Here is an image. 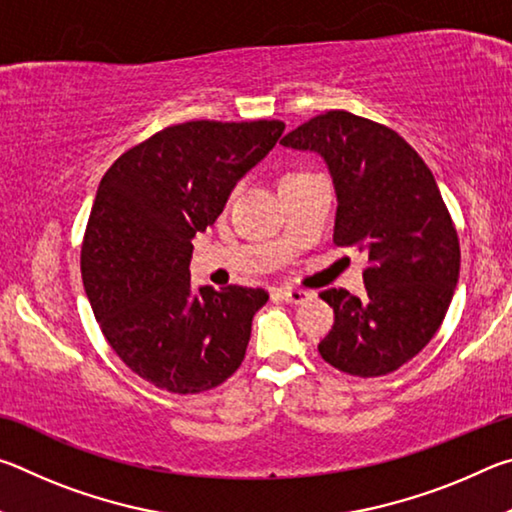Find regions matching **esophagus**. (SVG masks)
<instances>
[{
    "instance_id": "esophagus-1",
    "label": "esophagus",
    "mask_w": 512,
    "mask_h": 512,
    "mask_svg": "<svg viewBox=\"0 0 512 512\" xmlns=\"http://www.w3.org/2000/svg\"><path fill=\"white\" fill-rule=\"evenodd\" d=\"M277 296H280L284 302H289V305H302V302L311 298L307 291H302V289H291V287H282V289H277Z\"/></svg>"
}]
</instances>
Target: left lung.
<instances>
[{
	"label": "left lung",
	"mask_w": 512,
	"mask_h": 512,
	"mask_svg": "<svg viewBox=\"0 0 512 512\" xmlns=\"http://www.w3.org/2000/svg\"><path fill=\"white\" fill-rule=\"evenodd\" d=\"M280 144L325 160L339 203L334 244L368 255L366 298L320 293L334 309L320 357L348 375H388L433 339L458 282L461 248L436 178L404 137L345 110L309 119Z\"/></svg>",
	"instance_id": "left-lung-1"
}]
</instances>
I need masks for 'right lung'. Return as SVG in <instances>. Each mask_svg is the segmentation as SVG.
Listing matches in <instances>:
<instances>
[{
	"label": "right lung",
	"instance_id": "obj_1",
	"mask_svg": "<svg viewBox=\"0 0 512 512\" xmlns=\"http://www.w3.org/2000/svg\"><path fill=\"white\" fill-rule=\"evenodd\" d=\"M282 121H187L126 151L101 178L81 250L83 287L117 357L162 391L223 384L246 357L264 289H194L192 239L262 162Z\"/></svg>",
	"mask_w": 512,
	"mask_h": 512
}]
</instances>
